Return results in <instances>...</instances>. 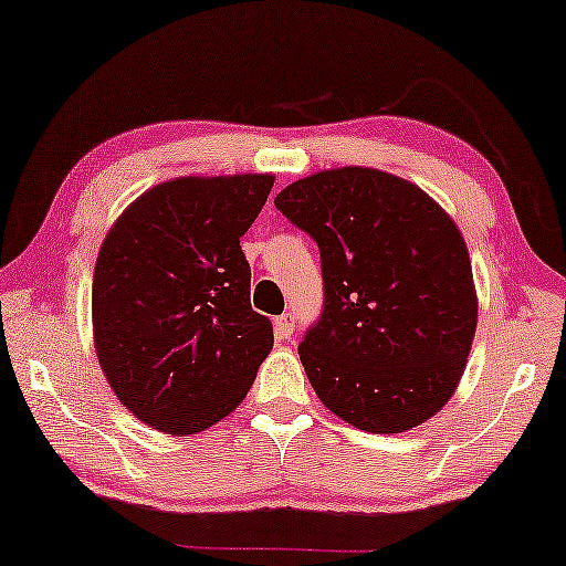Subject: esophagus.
Wrapping results in <instances>:
<instances>
[{
	"label": "esophagus",
	"instance_id": "esophagus-1",
	"mask_svg": "<svg viewBox=\"0 0 566 566\" xmlns=\"http://www.w3.org/2000/svg\"><path fill=\"white\" fill-rule=\"evenodd\" d=\"M274 331L280 338H290L294 331V315L292 313H282L280 317H274Z\"/></svg>",
	"mask_w": 566,
	"mask_h": 566
}]
</instances>
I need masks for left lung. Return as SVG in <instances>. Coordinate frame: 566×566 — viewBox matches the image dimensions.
I'll return each mask as SVG.
<instances>
[{
  "label": "left lung",
  "mask_w": 566,
  "mask_h": 566,
  "mask_svg": "<svg viewBox=\"0 0 566 566\" xmlns=\"http://www.w3.org/2000/svg\"><path fill=\"white\" fill-rule=\"evenodd\" d=\"M321 249L323 313L300 344L310 385L361 431L402 433L457 389L476 331L459 228L423 189L387 171H317L276 195Z\"/></svg>",
  "instance_id": "left-lung-1"
}]
</instances>
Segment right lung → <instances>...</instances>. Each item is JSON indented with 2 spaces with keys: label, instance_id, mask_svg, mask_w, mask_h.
Returning a JSON list of instances; mask_svg holds the SVG:
<instances>
[{
  "label": "right lung",
  "instance_id": "1",
  "mask_svg": "<svg viewBox=\"0 0 566 566\" xmlns=\"http://www.w3.org/2000/svg\"><path fill=\"white\" fill-rule=\"evenodd\" d=\"M274 177H181L140 195L102 243L94 348L120 402L161 433H200L238 408L274 346L251 307L241 235Z\"/></svg>",
  "mask_w": 566,
  "mask_h": 566
}]
</instances>
